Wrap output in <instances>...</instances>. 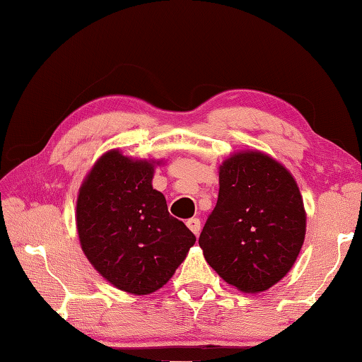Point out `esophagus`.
I'll use <instances>...</instances> for the list:
<instances>
[{
  "instance_id": "esophagus-1",
  "label": "esophagus",
  "mask_w": 362,
  "mask_h": 362,
  "mask_svg": "<svg viewBox=\"0 0 362 362\" xmlns=\"http://www.w3.org/2000/svg\"><path fill=\"white\" fill-rule=\"evenodd\" d=\"M187 226H188V228H189L191 232H193L194 235L201 233V219H199V218H191V219H188V221H187Z\"/></svg>"
}]
</instances>
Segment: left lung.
I'll use <instances>...</instances> for the list:
<instances>
[{
	"instance_id": "8db88e82",
	"label": "left lung",
	"mask_w": 362,
	"mask_h": 362,
	"mask_svg": "<svg viewBox=\"0 0 362 362\" xmlns=\"http://www.w3.org/2000/svg\"><path fill=\"white\" fill-rule=\"evenodd\" d=\"M306 214L292 175L261 152H240L219 168V194L199 245L214 271L244 292L266 291L296 263Z\"/></svg>"
}]
</instances>
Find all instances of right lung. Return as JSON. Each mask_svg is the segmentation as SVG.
Returning a JSON list of instances; mask_svg holds the SVG:
<instances>
[{
  "label": "right lung",
  "mask_w": 362,
  "mask_h": 362,
  "mask_svg": "<svg viewBox=\"0 0 362 362\" xmlns=\"http://www.w3.org/2000/svg\"><path fill=\"white\" fill-rule=\"evenodd\" d=\"M153 166L118 151L99 158L83 180L76 206L82 250L107 281L146 296L174 275L196 243L152 188Z\"/></svg>",
  "instance_id": "1"
}]
</instances>
